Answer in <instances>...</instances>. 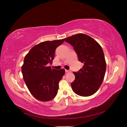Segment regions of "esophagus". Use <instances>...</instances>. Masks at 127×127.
<instances>
[{"label":"esophagus","mask_w":127,"mask_h":127,"mask_svg":"<svg viewBox=\"0 0 127 127\" xmlns=\"http://www.w3.org/2000/svg\"><path fill=\"white\" fill-rule=\"evenodd\" d=\"M65 71H66V72H70V70H65Z\"/></svg>","instance_id":"1"}]
</instances>
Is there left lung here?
Wrapping results in <instances>:
<instances>
[{
  "instance_id": "1",
  "label": "left lung",
  "mask_w": 127,
  "mask_h": 127,
  "mask_svg": "<svg viewBox=\"0 0 127 127\" xmlns=\"http://www.w3.org/2000/svg\"><path fill=\"white\" fill-rule=\"evenodd\" d=\"M84 64L78 72H74L75 79L71 84L74 93L81 96L93 95L100 87L106 71V61L101 46L86 34L79 33L67 38Z\"/></svg>"
}]
</instances>
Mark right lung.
<instances>
[{
  "mask_svg": "<svg viewBox=\"0 0 127 127\" xmlns=\"http://www.w3.org/2000/svg\"><path fill=\"white\" fill-rule=\"evenodd\" d=\"M66 38L45 41L30 50L22 66L23 77L33 96L43 102L52 100L57 94L59 82L64 75V69L56 70L48 66L52 64L56 48L63 43Z\"/></svg>",
  "mask_w": 127,
  "mask_h": 127,
  "instance_id": "1",
  "label": "right lung"
}]
</instances>
